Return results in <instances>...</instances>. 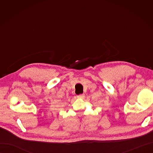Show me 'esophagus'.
Listing matches in <instances>:
<instances>
[{
    "instance_id": "obj_1",
    "label": "esophagus",
    "mask_w": 153,
    "mask_h": 153,
    "mask_svg": "<svg viewBox=\"0 0 153 153\" xmlns=\"http://www.w3.org/2000/svg\"><path fill=\"white\" fill-rule=\"evenodd\" d=\"M77 98H78V99H83L84 97H85V95H84V94H82V95H77Z\"/></svg>"
}]
</instances>
